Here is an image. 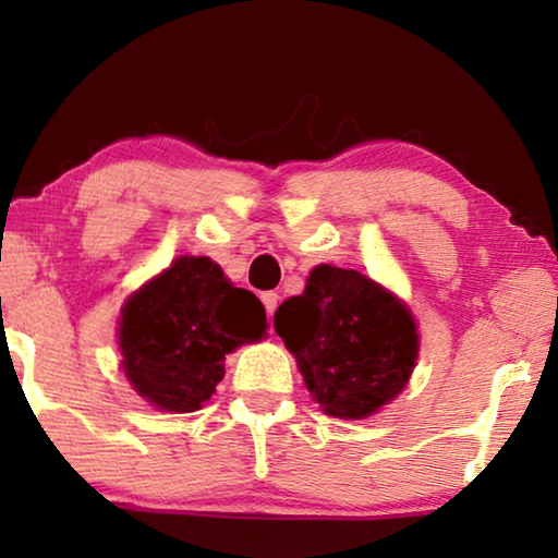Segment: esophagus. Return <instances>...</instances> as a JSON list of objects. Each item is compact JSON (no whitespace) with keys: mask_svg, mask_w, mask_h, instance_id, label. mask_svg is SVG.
Wrapping results in <instances>:
<instances>
[{"mask_svg":"<svg viewBox=\"0 0 558 558\" xmlns=\"http://www.w3.org/2000/svg\"><path fill=\"white\" fill-rule=\"evenodd\" d=\"M260 300H263V305H266V313H268V315L276 313V307H278V302H280V295H278L276 290H268V292H263Z\"/></svg>","mask_w":558,"mask_h":558,"instance_id":"obj_1","label":"esophagus"}]
</instances>
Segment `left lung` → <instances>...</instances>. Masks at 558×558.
I'll list each match as a JSON object with an SVG mask.
<instances>
[{"mask_svg":"<svg viewBox=\"0 0 558 558\" xmlns=\"http://www.w3.org/2000/svg\"><path fill=\"white\" fill-rule=\"evenodd\" d=\"M272 325L310 396L335 418H366L393 401L418 359L411 310L356 270L317 266Z\"/></svg>","mask_w":558,"mask_h":558,"instance_id":"1","label":"left lung"}]
</instances>
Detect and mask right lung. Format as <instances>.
I'll use <instances>...</instances> for the list:
<instances>
[{
	"label": "right lung",
	"instance_id": "right-lung-1",
	"mask_svg": "<svg viewBox=\"0 0 558 558\" xmlns=\"http://www.w3.org/2000/svg\"><path fill=\"white\" fill-rule=\"evenodd\" d=\"M266 327L251 290L233 288L206 256H182L122 307V372L155 409L199 411L223 379L226 354L258 342Z\"/></svg>",
	"mask_w": 558,
	"mask_h": 558
}]
</instances>
